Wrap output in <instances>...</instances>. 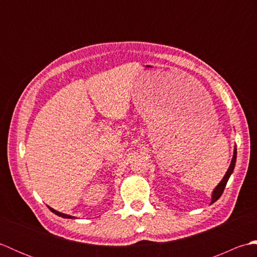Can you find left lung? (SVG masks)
<instances>
[{"label": "left lung", "mask_w": 257, "mask_h": 257, "mask_svg": "<svg viewBox=\"0 0 257 257\" xmlns=\"http://www.w3.org/2000/svg\"><path fill=\"white\" fill-rule=\"evenodd\" d=\"M235 162H236V146L234 147V152H233V158H232L231 165H230V167H228L227 171L225 173V176L223 177V179L221 180V182L216 185L214 190H213L212 199H211V204H213L215 201H217V200L220 199V196L222 195L223 191H224V189H225V185H226V183L228 181V179H230L231 174L233 173L234 167H235Z\"/></svg>", "instance_id": "1"}]
</instances>
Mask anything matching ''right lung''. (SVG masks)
<instances>
[{"instance_id":"add662e5","label":"right lung","mask_w":257,"mask_h":257,"mask_svg":"<svg viewBox=\"0 0 257 257\" xmlns=\"http://www.w3.org/2000/svg\"><path fill=\"white\" fill-rule=\"evenodd\" d=\"M48 209H50L54 214H56V215H58V216H62V217H64V219H76L75 216H72V215H68V214H64V213H62V212H58V211H56V210H54L53 207H51V206H48Z\"/></svg>"}]
</instances>
